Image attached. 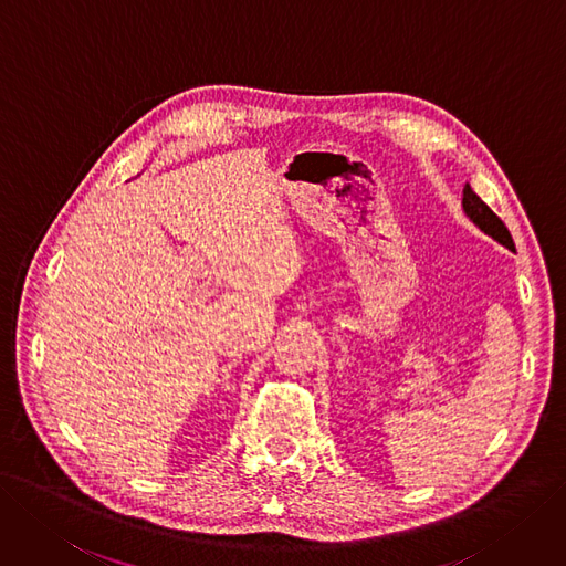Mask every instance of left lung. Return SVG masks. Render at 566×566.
Listing matches in <instances>:
<instances>
[{
    "instance_id": "8db88e82",
    "label": "left lung",
    "mask_w": 566,
    "mask_h": 566,
    "mask_svg": "<svg viewBox=\"0 0 566 566\" xmlns=\"http://www.w3.org/2000/svg\"><path fill=\"white\" fill-rule=\"evenodd\" d=\"M462 205H464L467 217H469L480 230H485V233L492 235L496 242H501L504 247H509V249L515 251V244H513V238H511V233H509L506 223L501 221V219L492 212V209L471 191L469 184L464 186V200H462Z\"/></svg>"
}]
</instances>
